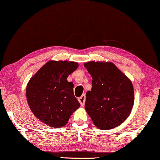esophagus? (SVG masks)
Masks as SVG:
<instances>
[{"label":"esophagus","mask_w":160,"mask_h":160,"mask_svg":"<svg viewBox=\"0 0 160 160\" xmlns=\"http://www.w3.org/2000/svg\"><path fill=\"white\" fill-rule=\"evenodd\" d=\"M78 101L80 102L81 106H84L85 102V95L83 94V95H82V96L78 98Z\"/></svg>","instance_id":"obj_1"}]
</instances>
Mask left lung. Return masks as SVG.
I'll use <instances>...</instances> for the list:
<instances>
[{
	"label": "left lung",
	"instance_id": "1",
	"mask_svg": "<svg viewBox=\"0 0 160 160\" xmlns=\"http://www.w3.org/2000/svg\"><path fill=\"white\" fill-rule=\"evenodd\" d=\"M92 77V89L87 92L85 108L94 125L108 130L121 124L130 115L134 102L131 80L113 62H85Z\"/></svg>",
	"mask_w": 160,
	"mask_h": 160
}]
</instances>
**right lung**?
I'll use <instances>...</instances> for the list:
<instances>
[{"label":"right lung","instance_id":"obj_1","mask_svg":"<svg viewBox=\"0 0 160 160\" xmlns=\"http://www.w3.org/2000/svg\"><path fill=\"white\" fill-rule=\"evenodd\" d=\"M71 61L50 60L31 78L27 86L28 105L34 115L52 128H61L80 104L74 95L72 82L67 78L77 70Z\"/></svg>","mask_w":160,"mask_h":160}]
</instances>
